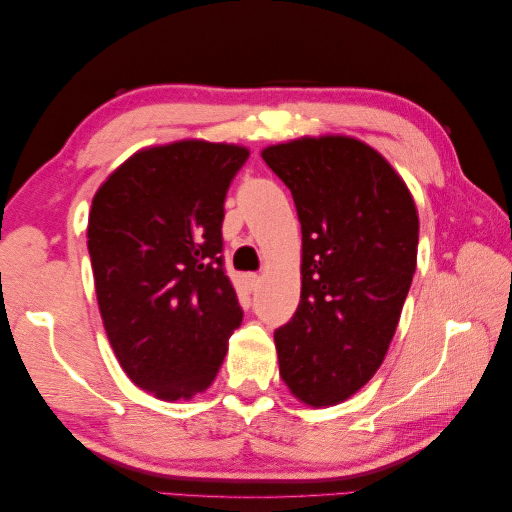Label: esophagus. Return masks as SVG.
I'll return each mask as SVG.
<instances>
[{"mask_svg":"<svg viewBox=\"0 0 512 512\" xmlns=\"http://www.w3.org/2000/svg\"><path fill=\"white\" fill-rule=\"evenodd\" d=\"M245 284H247V288H250V290H256L258 284H260V277L256 273H247L245 275Z\"/></svg>","mask_w":512,"mask_h":512,"instance_id":"1","label":"esophagus"}]
</instances>
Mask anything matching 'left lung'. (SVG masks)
<instances>
[{
	"label": "left lung",
	"instance_id": "8db88e82",
	"mask_svg": "<svg viewBox=\"0 0 512 512\" xmlns=\"http://www.w3.org/2000/svg\"><path fill=\"white\" fill-rule=\"evenodd\" d=\"M301 222V301L275 329L280 376L307 406H333L376 374L416 269L418 215L406 183L350 136L262 151Z\"/></svg>",
	"mask_w": 512,
	"mask_h": 512
}]
</instances>
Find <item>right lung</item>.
<instances>
[{
    "instance_id": "obj_1",
    "label": "right lung",
    "mask_w": 512,
    "mask_h": 512,
    "mask_svg": "<svg viewBox=\"0 0 512 512\" xmlns=\"http://www.w3.org/2000/svg\"><path fill=\"white\" fill-rule=\"evenodd\" d=\"M250 158L179 141L134 153L94 196L87 250L104 329L128 378L166 401L218 376L243 309L224 269V200Z\"/></svg>"
}]
</instances>
